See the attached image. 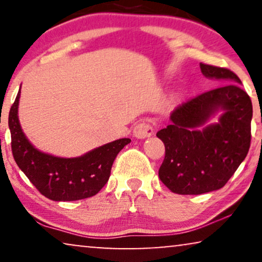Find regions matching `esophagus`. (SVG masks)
I'll use <instances>...</instances> for the list:
<instances>
[{"mask_svg": "<svg viewBox=\"0 0 262 262\" xmlns=\"http://www.w3.org/2000/svg\"><path fill=\"white\" fill-rule=\"evenodd\" d=\"M152 134H154V127L151 126V124L148 123V121H142V123L136 125L134 128L135 137H137L139 139L150 137Z\"/></svg>", "mask_w": 262, "mask_h": 262, "instance_id": "34e87169", "label": "esophagus"}]
</instances>
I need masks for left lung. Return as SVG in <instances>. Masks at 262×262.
<instances>
[{
  "label": "left lung",
  "mask_w": 262,
  "mask_h": 262,
  "mask_svg": "<svg viewBox=\"0 0 262 262\" xmlns=\"http://www.w3.org/2000/svg\"><path fill=\"white\" fill-rule=\"evenodd\" d=\"M206 77L222 80L220 87L188 99L171 113V124L157 132L164 143L161 181L178 194H202L227 184L249 151L252 100L241 80L227 68L200 63ZM223 109L220 123L202 128Z\"/></svg>",
  "instance_id": "8db88e82"
}]
</instances>
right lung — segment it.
<instances>
[{
    "label": "right lung",
    "mask_w": 262,
    "mask_h": 262,
    "mask_svg": "<svg viewBox=\"0 0 262 262\" xmlns=\"http://www.w3.org/2000/svg\"><path fill=\"white\" fill-rule=\"evenodd\" d=\"M20 91L10 107L8 125L14 160L34 187L55 202H73L95 195L111 175L116 157L130 138H121L76 159H60L39 151L27 141L17 119Z\"/></svg>",
    "instance_id": "add662e5"
}]
</instances>
